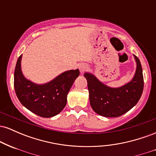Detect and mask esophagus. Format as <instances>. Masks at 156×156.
Returning a JSON list of instances; mask_svg holds the SVG:
<instances>
[{"mask_svg":"<svg viewBox=\"0 0 156 156\" xmlns=\"http://www.w3.org/2000/svg\"><path fill=\"white\" fill-rule=\"evenodd\" d=\"M88 68H89L88 66L86 65V64H80L79 65V69H80V73H83L86 70H87V69H88Z\"/></svg>","mask_w":156,"mask_h":156,"instance_id":"obj_1","label":"esophagus"}]
</instances>
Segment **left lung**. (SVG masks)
Returning a JSON list of instances; mask_svg holds the SVG:
<instances>
[{
	"mask_svg": "<svg viewBox=\"0 0 156 156\" xmlns=\"http://www.w3.org/2000/svg\"><path fill=\"white\" fill-rule=\"evenodd\" d=\"M136 69L132 80L122 87L113 88L100 81L94 75L84 73L87 78L89 101L93 110L105 117H117L136 105L142 94L144 78L140 61L133 55Z\"/></svg>",
	"mask_w": 156,
	"mask_h": 156,
	"instance_id": "8db88e82",
	"label": "left lung"
}]
</instances>
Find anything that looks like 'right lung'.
I'll list each match as a JSON object with an SVG mask.
<instances>
[{"label": "right lung", "mask_w": 156, "mask_h": 156, "mask_svg": "<svg viewBox=\"0 0 156 156\" xmlns=\"http://www.w3.org/2000/svg\"><path fill=\"white\" fill-rule=\"evenodd\" d=\"M22 55L17 59L14 74L16 94L23 106L42 117H52L63 110L67 97L79 69L65 71L54 79L43 84H37L25 78L21 69Z\"/></svg>", "instance_id": "add662e5"}]
</instances>
